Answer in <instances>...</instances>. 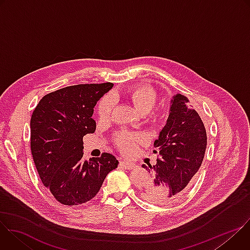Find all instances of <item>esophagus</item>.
<instances>
[{
  "label": "esophagus",
  "instance_id": "1",
  "mask_svg": "<svg viewBox=\"0 0 250 250\" xmlns=\"http://www.w3.org/2000/svg\"><path fill=\"white\" fill-rule=\"evenodd\" d=\"M120 165L125 168V169H127V170H131L135 167V164L132 163V162H127V161H121L120 162Z\"/></svg>",
  "mask_w": 250,
  "mask_h": 250
}]
</instances>
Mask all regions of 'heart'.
<instances>
[{
  "label": "heart",
  "instance_id": "obj_1",
  "mask_svg": "<svg viewBox=\"0 0 250 250\" xmlns=\"http://www.w3.org/2000/svg\"><path fill=\"white\" fill-rule=\"evenodd\" d=\"M128 99L135 105V108L141 114L150 113L158 103L159 96L157 91L148 84H139L132 87L127 93ZM117 98L114 94L110 93L104 96L98 104V114L100 119L105 121L109 120L116 108ZM152 118L157 120L159 115L153 113ZM145 135L139 132H131L122 130L115 134L114 142L116 146L125 154H131L136 149L137 146L144 142Z\"/></svg>",
  "mask_w": 250,
  "mask_h": 250
}]
</instances>
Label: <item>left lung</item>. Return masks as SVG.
Returning a JSON list of instances; mask_svg holds the SVG:
<instances>
[{
  "mask_svg": "<svg viewBox=\"0 0 250 250\" xmlns=\"http://www.w3.org/2000/svg\"><path fill=\"white\" fill-rule=\"evenodd\" d=\"M166 125L154 141L155 165L142 167L150 173L141 197L155 204L180 199L194 184L207 148V132L189 99L177 94L172 100Z\"/></svg>",
  "mask_w": 250,
  "mask_h": 250,
  "instance_id": "8db88e82",
  "label": "left lung"
}]
</instances>
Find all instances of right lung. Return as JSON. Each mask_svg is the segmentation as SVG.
Listing matches in <instances>:
<instances>
[{
    "instance_id": "right-lung-1",
    "label": "right lung",
    "mask_w": 250,
    "mask_h": 250,
    "mask_svg": "<svg viewBox=\"0 0 250 250\" xmlns=\"http://www.w3.org/2000/svg\"><path fill=\"white\" fill-rule=\"evenodd\" d=\"M113 83L68 86L45 95L30 120V149L43 185L66 206L93 199L105 176L118 167L117 158L104 152L84 159L83 136L93 133L94 106Z\"/></svg>"
}]
</instances>
